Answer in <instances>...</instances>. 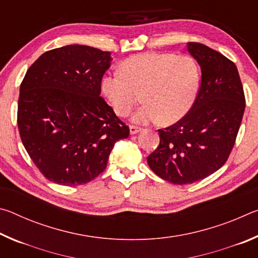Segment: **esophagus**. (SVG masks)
<instances>
[{
	"label": "esophagus",
	"instance_id": "1",
	"mask_svg": "<svg viewBox=\"0 0 258 258\" xmlns=\"http://www.w3.org/2000/svg\"><path fill=\"white\" fill-rule=\"evenodd\" d=\"M142 131V128L141 127H139V126H134V125H131L130 126V133L131 134H137V133H139V132H141Z\"/></svg>",
	"mask_w": 258,
	"mask_h": 258
}]
</instances>
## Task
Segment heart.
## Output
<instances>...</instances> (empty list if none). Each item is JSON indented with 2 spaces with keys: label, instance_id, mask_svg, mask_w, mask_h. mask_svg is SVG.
I'll list each match as a JSON object with an SVG mask.
<instances>
[{
  "label": "heart",
  "instance_id": "1",
  "mask_svg": "<svg viewBox=\"0 0 258 258\" xmlns=\"http://www.w3.org/2000/svg\"><path fill=\"white\" fill-rule=\"evenodd\" d=\"M120 71L103 77L102 91L118 116H127L142 94L145 104L134 113L135 123H176L197 98L199 68L186 54L147 52L126 59Z\"/></svg>",
  "mask_w": 258,
  "mask_h": 258
}]
</instances>
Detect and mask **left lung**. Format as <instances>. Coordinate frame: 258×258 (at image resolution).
Returning <instances> with one entry per match:
<instances>
[{"label":"left lung","instance_id":"8db88e82","mask_svg":"<svg viewBox=\"0 0 258 258\" xmlns=\"http://www.w3.org/2000/svg\"><path fill=\"white\" fill-rule=\"evenodd\" d=\"M202 83L190 111L172 126L158 130L159 146L148 156L157 175L173 184H191L225 164L241 125L246 100L232 61L202 43L189 42Z\"/></svg>","mask_w":258,"mask_h":258}]
</instances>
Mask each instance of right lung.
Returning a JSON list of instances; mask_svg holds the SVG:
<instances>
[{
	"label": "right lung",
	"instance_id": "1",
	"mask_svg": "<svg viewBox=\"0 0 258 258\" xmlns=\"http://www.w3.org/2000/svg\"><path fill=\"white\" fill-rule=\"evenodd\" d=\"M110 52L66 45L43 53L20 85L18 128L30 159L47 180L75 186L107 167L115 143L130 135L101 93Z\"/></svg>",
	"mask_w": 258,
	"mask_h": 258
}]
</instances>
